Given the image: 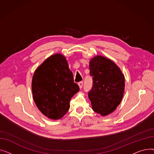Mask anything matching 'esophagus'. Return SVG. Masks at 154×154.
<instances>
[{
  "mask_svg": "<svg viewBox=\"0 0 154 154\" xmlns=\"http://www.w3.org/2000/svg\"><path fill=\"white\" fill-rule=\"evenodd\" d=\"M78 85H79V86L80 88H82V87H83V82H82V81H81V82H79L78 83Z\"/></svg>",
  "mask_w": 154,
  "mask_h": 154,
  "instance_id": "esophagus-1",
  "label": "esophagus"
}]
</instances>
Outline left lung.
Returning <instances> with one entry per match:
<instances>
[{
    "mask_svg": "<svg viewBox=\"0 0 154 154\" xmlns=\"http://www.w3.org/2000/svg\"><path fill=\"white\" fill-rule=\"evenodd\" d=\"M89 69L93 84L88 95L92 109L102 116L109 115L123 97L124 75L114 62L100 55L90 61Z\"/></svg>",
    "mask_w": 154,
    "mask_h": 154,
    "instance_id": "obj_1",
    "label": "left lung"
}]
</instances>
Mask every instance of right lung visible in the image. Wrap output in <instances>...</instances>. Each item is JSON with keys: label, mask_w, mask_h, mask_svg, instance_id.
Returning a JSON list of instances; mask_svg holds the SVG:
<instances>
[{"label": "right lung", "mask_w": 154, "mask_h": 154, "mask_svg": "<svg viewBox=\"0 0 154 154\" xmlns=\"http://www.w3.org/2000/svg\"><path fill=\"white\" fill-rule=\"evenodd\" d=\"M32 90L37 107L49 119H61L70 108V100L79 91L65 57L60 54L47 59L35 70Z\"/></svg>", "instance_id": "add662e5"}]
</instances>
